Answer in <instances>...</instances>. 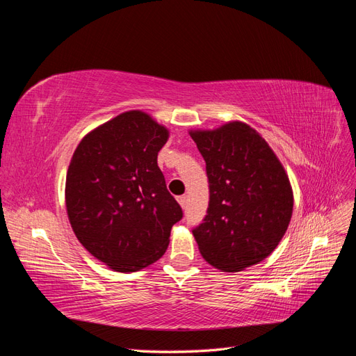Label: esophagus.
Instances as JSON below:
<instances>
[{
    "mask_svg": "<svg viewBox=\"0 0 356 356\" xmlns=\"http://www.w3.org/2000/svg\"><path fill=\"white\" fill-rule=\"evenodd\" d=\"M177 200H178V203L181 204V208H186V204H187V196H186V195L177 197Z\"/></svg>",
    "mask_w": 356,
    "mask_h": 356,
    "instance_id": "obj_1",
    "label": "esophagus"
}]
</instances>
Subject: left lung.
<instances>
[{
  "label": "left lung",
  "instance_id": "obj_1",
  "mask_svg": "<svg viewBox=\"0 0 356 356\" xmlns=\"http://www.w3.org/2000/svg\"><path fill=\"white\" fill-rule=\"evenodd\" d=\"M207 161L209 207L193 230L202 257L222 272H241L273 252L288 229L294 197L273 149L242 122L190 131Z\"/></svg>",
  "mask_w": 356,
  "mask_h": 356
}]
</instances>
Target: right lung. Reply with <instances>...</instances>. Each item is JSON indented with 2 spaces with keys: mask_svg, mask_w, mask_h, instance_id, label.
I'll use <instances>...</instances> for the list:
<instances>
[{
  "mask_svg": "<svg viewBox=\"0 0 356 356\" xmlns=\"http://www.w3.org/2000/svg\"><path fill=\"white\" fill-rule=\"evenodd\" d=\"M169 131L139 110L86 135L67 172L71 227L95 258L115 272L153 264L169 245L182 209L166 188L157 154Z\"/></svg>",
  "mask_w": 356,
  "mask_h": 356,
  "instance_id": "1",
  "label": "right lung"
}]
</instances>
